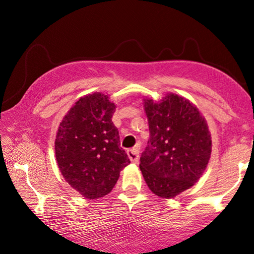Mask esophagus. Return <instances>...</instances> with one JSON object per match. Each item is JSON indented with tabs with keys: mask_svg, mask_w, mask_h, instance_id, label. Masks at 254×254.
<instances>
[{
	"mask_svg": "<svg viewBox=\"0 0 254 254\" xmlns=\"http://www.w3.org/2000/svg\"><path fill=\"white\" fill-rule=\"evenodd\" d=\"M127 156L130 160L132 161L133 164H136L138 161L139 158V155H138V150L136 148H133V149H128L127 150Z\"/></svg>",
	"mask_w": 254,
	"mask_h": 254,
	"instance_id": "esophagus-1",
	"label": "esophagus"
}]
</instances>
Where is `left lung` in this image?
Returning a JSON list of instances; mask_svg holds the SVG:
<instances>
[{
	"instance_id": "left-lung-1",
	"label": "left lung",
	"mask_w": 254,
	"mask_h": 254,
	"mask_svg": "<svg viewBox=\"0 0 254 254\" xmlns=\"http://www.w3.org/2000/svg\"><path fill=\"white\" fill-rule=\"evenodd\" d=\"M149 139L141 156V169L149 190L174 197L195 183L212 153L207 123L195 106L168 94L161 101L144 99Z\"/></svg>"
}]
</instances>
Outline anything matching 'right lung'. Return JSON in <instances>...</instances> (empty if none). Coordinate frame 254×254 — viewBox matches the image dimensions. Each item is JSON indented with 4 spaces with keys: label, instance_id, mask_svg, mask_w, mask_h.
Returning a JSON list of instances; mask_svg holds the SVG:
<instances>
[{
    "label": "right lung",
    "instance_id": "add662e5",
    "mask_svg": "<svg viewBox=\"0 0 254 254\" xmlns=\"http://www.w3.org/2000/svg\"><path fill=\"white\" fill-rule=\"evenodd\" d=\"M116 105L95 93L79 98L60 123L56 157L64 179L85 198L107 195L130 164L111 118Z\"/></svg>",
    "mask_w": 254,
    "mask_h": 254
}]
</instances>
